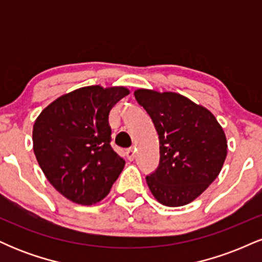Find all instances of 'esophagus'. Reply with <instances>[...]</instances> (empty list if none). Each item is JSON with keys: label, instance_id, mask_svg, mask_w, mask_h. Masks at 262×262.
I'll return each instance as SVG.
<instances>
[{"label": "esophagus", "instance_id": "obj_1", "mask_svg": "<svg viewBox=\"0 0 262 262\" xmlns=\"http://www.w3.org/2000/svg\"><path fill=\"white\" fill-rule=\"evenodd\" d=\"M125 154H127V158H128L129 161H133V160H134V158H135V150H134L133 148L128 149L127 151H125Z\"/></svg>", "mask_w": 262, "mask_h": 262}]
</instances>
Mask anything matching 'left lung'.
<instances>
[{
	"instance_id": "obj_1",
	"label": "left lung",
	"mask_w": 262,
	"mask_h": 262,
	"mask_svg": "<svg viewBox=\"0 0 262 262\" xmlns=\"http://www.w3.org/2000/svg\"><path fill=\"white\" fill-rule=\"evenodd\" d=\"M135 100L154 123L160 161L146 176L152 196L167 207L185 206L217 179L227 158V138L207 108L175 92L137 90Z\"/></svg>"
}]
</instances>
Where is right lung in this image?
<instances>
[{
    "instance_id": "1",
    "label": "right lung",
    "mask_w": 262,
    "mask_h": 262,
    "mask_svg": "<svg viewBox=\"0 0 262 262\" xmlns=\"http://www.w3.org/2000/svg\"><path fill=\"white\" fill-rule=\"evenodd\" d=\"M125 87L87 86L56 98L33 125V149L54 188L77 204L100 202L124 167L111 146L108 116Z\"/></svg>"
}]
</instances>
